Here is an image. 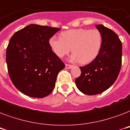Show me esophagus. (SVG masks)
<instances>
[{
	"label": "esophagus",
	"mask_w": 130,
	"mask_h": 130,
	"mask_svg": "<svg viewBox=\"0 0 130 130\" xmlns=\"http://www.w3.org/2000/svg\"><path fill=\"white\" fill-rule=\"evenodd\" d=\"M73 67V65H70V64H65V67L67 68V69H70L71 67Z\"/></svg>",
	"instance_id": "obj_1"
}]
</instances>
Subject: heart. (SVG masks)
<instances>
[{
	"label": "heart",
	"mask_w": 130,
	"mask_h": 130,
	"mask_svg": "<svg viewBox=\"0 0 130 130\" xmlns=\"http://www.w3.org/2000/svg\"><path fill=\"white\" fill-rule=\"evenodd\" d=\"M102 35L98 29H71L63 31L61 38L53 36L48 41L51 50L59 58L68 55L72 48V61L88 64L94 61L102 46Z\"/></svg>",
	"instance_id": "obj_1"
}]
</instances>
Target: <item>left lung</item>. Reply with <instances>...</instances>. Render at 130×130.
<instances>
[{
	"label": "left lung",
	"instance_id": "obj_1",
	"mask_svg": "<svg viewBox=\"0 0 130 130\" xmlns=\"http://www.w3.org/2000/svg\"><path fill=\"white\" fill-rule=\"evenodd\" d=\"M96 27L102 35V46L96 58L80 67L81 75L75 84L88 95L101 94L110 88L117 79L121 67L122 44L118 36L103 25Z\"/></svg>",
	"mask_w": 130,
	"mask_h": 130
}]
</instances>
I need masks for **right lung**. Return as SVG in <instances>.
Returning a JSON list of instances; mask_svg holds the SVG:
<instances>
[{"label": "right lung", "instance_id": "1", "mask_svg": "<svg viewBox=\"0 0 130 130\" xmlns=\"http://www.w3.org/2000/svg\"><path fill=\"white\" fill-rule=\"evenodd\" d=\"M59 28L30 24L15 32L6 52L9 77L17 90L34 98L53 92L57 76L65 64L49 46Z\"/></svg>", "mask_w": 130, "mask_h": 130}]
</instances>
